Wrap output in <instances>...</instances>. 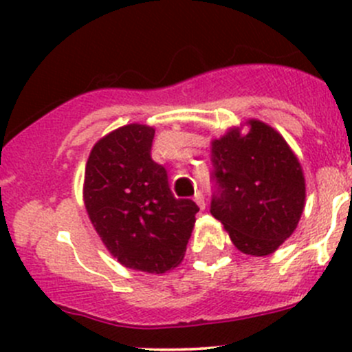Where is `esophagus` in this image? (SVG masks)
I'll list each match as a JSON object with an SVG mask.
<instances>
[{
  "label": "esophagus",
  "mask_w": 352,
  "mask_h": 352,
  "mask_svg": "<svg viewBox=\"0 0 352 352\" xmlns=\"http://www.w3.org/2000/svg\"><path fill=\"white\" fill-rule=\"evenodd\" d=\"M194 201H196V204H197L201 209L206 208V201H204V196H202V192H196V194H194Z\"/></svg>",
  "instance_id": "1"
}]
</instances>
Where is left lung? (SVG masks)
<instances>
[{
    "mask_svg": "<svg viewBox=\"0 0 352 352\" xmlns=\"http://www.w3.org/2000/svg\"><path fill=\"white\" fill-rule=\"evenodd\" d=\"M211 143V214L247 255H269L293 235L305 208V177L285 138L261 120Z\"/></svg>",
    "mask_w": 352,
    "mask_h": 352,
    "instance_id": "left-lung-1",
    "label": "left lung"
}]
</instances>
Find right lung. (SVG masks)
Segmentation results:
<instances>
[{
    "instance_id": "1",
    "label": "right lung",
    "mask_w": 352,
    "mask_h": 352,
    "mask_svg": "<svg viewBox=\"0 0 352 352\" xmlns=\"http://www.w3.org/2000/svg\"><path fill=\"white\" fill-rule=\"evenodd\" d=\"M155 129L127 124L91 148L83 199L95 232L117 262L163 274L182 262L197 204L175 199L165 166L151 158Z\"/></svg>"
}]
</instances>
